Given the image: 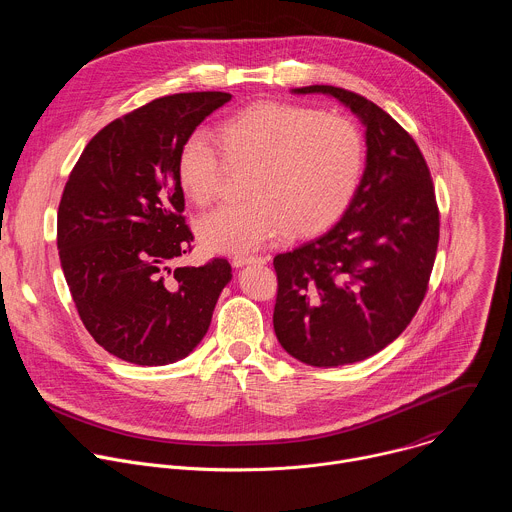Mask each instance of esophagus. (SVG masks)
I'll list each match as a JSON object with an SVG mask.
<instances>
[{
	"mask_svg": "<svg viewBox=\"0 0 512 512\" xmlns=\"http://www.w3.org/2000/svg\"><path fill=\"white\" fill-rule=\"evenodd\" d=\"M265 259L263 257H253V255H237L233 257V265L235 267H245V265H263Z\"/></svg>",
	"mask_w": 512,
	"mask_h": 512,
	"instance_id": "obj_1",
	"label": "esophagus"
}]
</instances>
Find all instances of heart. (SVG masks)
<instances>
[{
  "label": "heart",
  "instance_id": "1",
  "mask_svg": "<svg viewBox=\"0 0 512 512\" xmlns=\"http://www.w3.org/2000/svg\"><path fill=\"white\" fill-rule=\"evenodd\" d=\"M215 154L202 135L184 141L176 160L182 194L196 206L214 200L225 168L249 174L241 204L216 208L196 221L210 253H251L283 231L312 239L334 227L362 176L364 145L340 115L294 103H257L214 129Z\"/></svg>",
  "mask_w": 512,
  "mask_h": 512
}]
</instances>
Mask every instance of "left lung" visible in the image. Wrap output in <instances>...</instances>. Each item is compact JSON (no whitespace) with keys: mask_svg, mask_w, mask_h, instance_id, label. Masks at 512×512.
I'll return each mask as SVG.
<instances>
[{"mask_svg":"<svg viewBox=\"0 0 512 512\" xmlns=\"http://www.w3.org/2000/svg\"><path fill=\"white\" fill-rule=\"evenodd\" d=\"M364 125L367 164L340 221L273 259V328L287 354L310 367H342L381 352L423 302L440 241L429 168L413 137L356 93L312 85Z\"/></svg>","mask_w":512,"mask_h":512,"instance_id":"left-lung-1","label":"left lung"}]
</instances>
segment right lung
<instances>
[{"mask_svg":"<svg viewBox=\"0 0 512 512\" xmlns=\"http://www.w3.org/2000/svg\"><path fill=\"white\" fill-rule=\"evenodd\" d=\"M229 93H178L105 125L64 186L56 243L79 316L113 356L162 367L204 338L231 281L227 259L170 263L194 241L176 160L184 141Z\"/></svg>","mask_w":512,"mask_h":512,"instance_id":"right-lung-1","label":"right lung"}]
</instances>
